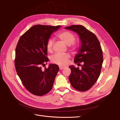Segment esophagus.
Returning a JSON list of instances; mask_svg holds the SVG:
<instances>
[{"label": "esophagus", "instance_id": "obj_1", "mask_svg": "<svg viewBox=\"0 0 120 120\" xmlns=\"http://www.w3.org/2000/svg\"><path fill=\"white\" fill-rule=\"evenodd\" d=\"M64 68H65V67H64L59 66V69H60V70H63V69Z\"/></svg>", "mask_w": 120, "mask_h": 120}]
</instances>
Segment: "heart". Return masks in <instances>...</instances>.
<instances>
[{
  "mask_svg": "<svg viewBox=\"0 0 120 120\" xmlns=\"http://www.w3.org/2000/svg\"><path fill=\"white\" fill-rule=\"evenodd\" d=\"M57 37L64 42L66 45H70L72 49H74V47L71 44L75 40V36L70 31L67 30L62 31L57 34ZM53 45V40L52 39H49L46 44V48L48 52H51L52 51ZM70 57V55L68 53H56L51 57L50 60L53 63L60 66H63L68 64V60Z\"/></svg>",
  "mask_w": 120,
  "mask_h": 120,
  "instance_id": "heart-1",
  "label": "heart"
}]
</instances>
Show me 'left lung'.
Instances as JSON below:
<instances>
[{"label": "left lung", "mask_w": 120, "mask_h": 120, "mask_svg": "<svg viewBox=\"0 0 120 120\" xmlns=\"http://www.w3.org/2000/svg\"><path fill=\"white\" fill-rule=\"evenodd\" d=\"M65 29L76 33L79 36L81 45L75 56L74 62L83 65L81 69L71 65L69 80L71 85L79 91L90 90L96 83L101 71L103 62V52L96 35L82 25H71Z\"/></svg>", "instance_id": "8db88e82"}]
</instances>
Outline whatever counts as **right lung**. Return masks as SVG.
Wrapping results in <instances>:
<instances>
[{
  "label": "right lung",
  "mask_w": 120,
  "mask_h": 120,
  "mask_svg": "<svg viewBox=\"0 0 120 120\" xmlns=\"http://www.w3.org/2000/svg\"><path fill=\"white\" fill-rule=\"evenodd\" d=\"M61 27L35 25L25 33L17 43L15 60L16 72L25 87L35 95H44L52 90L59 71L56 64H49L44 71L41 67L49 61L47 42L52 33Z\"/></svg>",
  "instance_id": "obj_1"
}]
</instances>
